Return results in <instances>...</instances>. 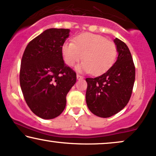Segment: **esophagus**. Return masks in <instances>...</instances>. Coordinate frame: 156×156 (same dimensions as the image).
Here are the masks:
<instances>
[{
  "label": "esophagus",
  "mask_w": 156,
  "mask_h": 156,
  "mask_svg": "<svg viewBox=\"0 0 156 156\" xmlns=\"http://www.w3.org/2000/svg\"><path fill=\"white\" fill-rule=\"evenodd\" d=\"M76 78H77V79L78 80H81V79H83V77H82L81 76H80V75H78V74H77V76H76Z\"/></svg>",
  "instance_id": "esophagus-1"
}]
</instances>
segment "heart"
Segmentation results:
<instances>
[{
	"instance_id": "obj_1",
	"label": "heart",
	"mask_w": 156,
	"mask_h": 156,
	"mask_svg": "<svg viewBox=\"0 0 156 156\" xmlns=\"http://www.w3.org/2000/svg\"><path fill=\"white\" fill-rule=\"evenodd\" d=\"M62 54L68 66H74L83 57L84 61L76 70L99 75L108 70L115 62L117 48L113 43L105 37L87 33L76 36L73 43H64Z\"/></svg>"
}]
</instances>
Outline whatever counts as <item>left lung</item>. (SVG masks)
Segmentation results:
<instances>
[{
    "label": "left lung",
    "mask_w": 156,
    "mask_h": 156,
    "mask_svg": "<svg viewBox=\"0 0 156 156\" xmlns=\"http://www.w3.org/2000/svg\"><path fill=\"white\" fill-rule=\"evenodd\" d=\"M114 43L119 53L115 62L104 74L86 79V104L90 111L101 118L110 117L125 108L134 83L135 67L130 51L117 37Z\"/></svg>",
    "instance_id": "left-lung-1"
}]
</instances>
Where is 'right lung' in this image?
Here are the masks:
<instances>
[{"label":"right lung","instance_id":"add662e5","mask_svg":"<svg viewBox=\"0 0 156 156\" xmlns=\"http://www.w3.org/2000/svg\"><path fill=\"white\" fill-rule=\"evenodd\" d=\"M70 30L50 28L32 40L21 61L20 81L24 98L33 113L43 119L59 116L76 73L64 62L62 46Z\"/></svg>","mask_w":156,"mask_h":156}]
</instances>
